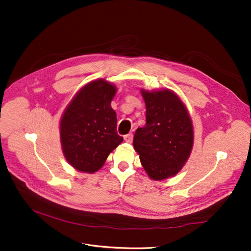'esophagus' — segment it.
I'll return each mask as SVG.
<instances>
[{
    "label": "esophagus",
    "instance_id": "1",
    "mask_svg": "<svg viewBox=\"0 0 251 251\" xmlns=\"http://www.w3.org/2000/svg\"><path fill=\"white\" fill-rule=\"evenodd\" d=\"M124 140L126 142H128V143H131V142H132V140H133V134L132 133H129V134L125 135L124 136Z\"/></svg>",
    "mask_w": 251,
    "mask_h": 251
}]
</instances>
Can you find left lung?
I'll return each instance as SVG.
<instances>
[{
	"label": "left lung",
	"mask_w": 251,
	"mask_h": 251,
	"mask_svg": "<svg viewBox=\"0 0 251 251\" xmlns=\"http://www.w3.org/2000/svg\"><path fill=\"white\" fill-rule=\"evenodd\" d=\"M147 123L137 128L133 147L153 180L176 175L188 160L193 144L192 124L185 105L173 91L141 90Z\"/></svg>",
	"instance_id": "8db88e82"
}]
</instances>
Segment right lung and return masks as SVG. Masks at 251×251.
<instances>
[{
  "instance_id": "right-lung-1",
  "label": "right lung",
  "mask_w": 251,
  "mask_h": 251,
  "mask_svg": "<svg viewBox=\"0 0 251 251\" xmlns=\"http://www.w3.org/2000/svg\"><path fill=\"white\" fill-rule=\"evenodd\" d=\"M116 87L103 79L85 85L65 110L61 142L66 160L76 170L94 173L123 137L117 133V117L111 107Z\"/></svg>"
}]
</instances>
